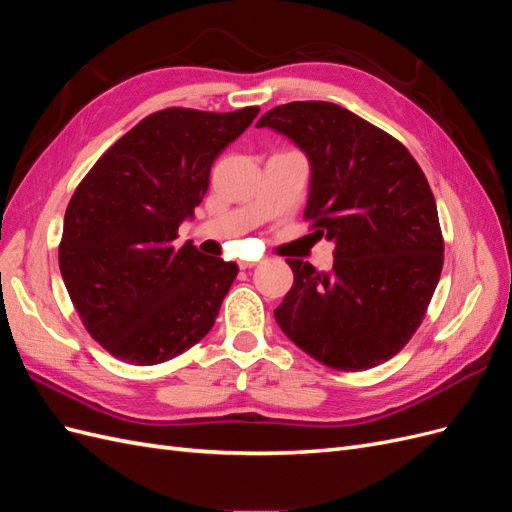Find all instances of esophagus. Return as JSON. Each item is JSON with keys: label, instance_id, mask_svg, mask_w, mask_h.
<instances>
[{"label": "esophagus", "instance_id": "esophagus-1", "mask_svg": "<svg viewBox=\"0 0 512 512\" xmlns=\"http://www.w3.org/2000/svg\"><path fill=\"white\" fill-rule=\"evenodd\" d=\"M239 267L241 269H252V267H256V262L254 260H239Z\"/></svg>", "mask_w": 512, "mask_h": 512}]
</instances>
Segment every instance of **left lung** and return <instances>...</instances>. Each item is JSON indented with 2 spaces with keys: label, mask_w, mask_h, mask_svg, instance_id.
I'll use <instances>...</instances> for the list:
<instances>
[{
  "label": "left lung",
  "mask_w": 512,
  "mask_h": 512,
  "mask_svg": "<svg viewBox=\"0 0 512 512\" xmlns=\"http://www.w3.org/2000/svg\"><path fill=\"white\" fill-rule=\"evenodd\" d=\"M312 164L303 218L335 243L333 269L288 258L294 284L275 320L322 365L361 371L389 361L427 314L444 265L436 198L412 153L333 102H290L260 117Z\"/></svg>",
  "instance_id": "obj_1"
}]
</instances>
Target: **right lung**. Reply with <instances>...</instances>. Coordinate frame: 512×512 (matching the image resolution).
I'll list each match as a JSON object with an SVG mask.
<instances>
[{
    "label": "right lung",
    "mask_w": 512,
    "mask_h": 512,
    "mask_svg": "<svg viewBox=\"0 0 512 512\" xmlns=\"http://www.w3.org/2000/svg\"><path fill=\"white\" fill-rule=\"evenodd\" d=\"M258 111L151 113L74 190L59 269L87 333L115 359L158 365L211 331L239 267L173 241L207 194L215 158Z\"/></svg>",
    "instance_id": "right-lung-1"
}]
</instances>
